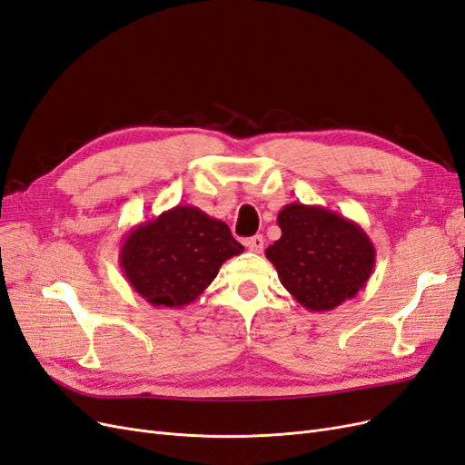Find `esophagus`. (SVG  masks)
<instances>
[{
  "mask_svg": "<svg viewBox=\"0 0 465 465\" xmlns=\"http://www.w3.org/2000/svg\"><path fill=\"white\" fill-rule=\"evenodd\" d=\"M244 244L250 252H255V253H262L263 252V244H265V238L262 234H255L252 238H246Z\"/></svg>",
  "mask_w": 465,
  "mask_h": 465,
  "instance_id": "1",
  "label": "esophagus"
}]
</instances>
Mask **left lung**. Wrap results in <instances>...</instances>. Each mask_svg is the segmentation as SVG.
<instances>
[{
    "label": "left lung",
    "instance_id": "obj_1",
    "mask_svg": "<svg viewBox=\"0 0 465 465\" xmlns=\"http://www.w3.org/2000/svg\"><path fill=\"white\" fill-rule=\"evenodd\" d=\"M281 238L265 250L282 286L310 312H331L354 298L375 267L371 238L322 205L288 203L279 212Z\"/></svg>",
    "mask_w": 465,
    "mask_h": 465
}]
</instances>
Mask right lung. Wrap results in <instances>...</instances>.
Masks as SVG:
<instances>
[{
	"instance_id": "add662e5",
	"label": "right lung",
	"mask_w": 465,
	"mask_h": 465,
	"mask_svg": "<svg viewBox=\"0 0 465 465\" xmlns=\"http://www.w3.org/2000/svg\"><path fill=\"white\" fill-rule=\"evenodd\" d=\"M242 252L227 223L194 205H174L126 234L119 263L152 306L184 308L212 284L223 263Z\"/></svg>"
}]
</instances>
